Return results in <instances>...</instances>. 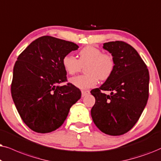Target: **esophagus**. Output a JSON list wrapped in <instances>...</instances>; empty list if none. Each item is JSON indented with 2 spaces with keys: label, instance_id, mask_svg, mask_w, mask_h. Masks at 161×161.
Listing matches in <instances>:
<instances>
[{
  "label": "esophagus",
  "instance_id": "esophagus-1",
  "mask_svg": "<svg viewBox=\"0 0 161 161\" xmlns=\"http://www.w3.org/2000/svg\"><path fill=\"white\" fill-rule=\"evenodd\" d=\"M90 94V91H82V96L84 97V96L88 95Z\"/></svg>",
  "mask_w": 161,
  "mask_h": 161
}]
</instances>
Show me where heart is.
<instances>
[{
	"instance_id": "obj_1",
	"label": "heart",
	"mask_w": 161,
	"mask_h": 161,
	"mask_svg": "<svg viewBox=\"0 0 161 161\" xmlns=\"http://www.w3.org/2000/svg\"><path fill=\"white\" fill-rule=\"evenodd\" d=\"M65 71L74 75L85 66V74L73 77L70 82L81 89L91 88L98 83V79L105 81L110 78L115 68V59L112 54L103 53L97 47L87 46L79 52V59L71 53H67L62 60Z\"/></svg>"
}]
</instances>
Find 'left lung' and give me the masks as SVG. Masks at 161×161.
I'll return each instance as SVG.
<instances>
[{"label": "left lung", "mask_w": 161, "mask_h": 161, "mask_svg": "<svg viewBox=\"0 0 161 161\" xmlns=\"http://www.w3.org/2000/svg\"><path fill=\"white\" fill-rule=\"evenodd\" d=\"M103 48L114 57L115 68L102 86L91 91L96 98L91 116L102 132L121 136L134 127L147 105L149 70L137 51L127 42H105ZM102 91L111 93L107 95Z\"/></svg>", "instance_id": "left-lung-1"}]
</instances>
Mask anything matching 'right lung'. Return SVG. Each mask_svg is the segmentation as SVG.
<instances>
[{"instance_id": "1", "label": "right lung", "mask_w": 161, "mask_h": 161, "mask_svg": "<svg viewBox=\"0 0 161 161\" xmlns=\"http://www.w3.org/2000/svg\"><path fill=\"white\" fill-rule=\"evenodd\" d=\"M79 46L72 42L42 36L31 42L14 64L11 85L12 99L23 122L38 133L58 129L81 91L68 83L63 57Z\"/></svg>"}]
</instances>
